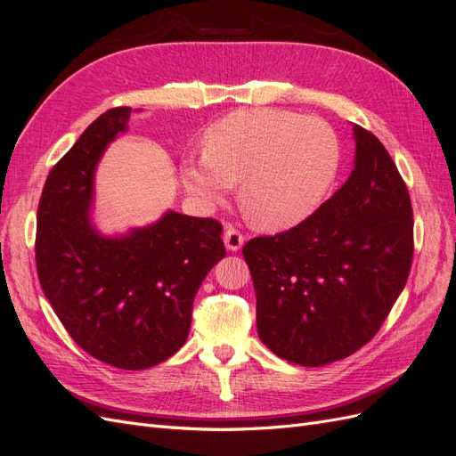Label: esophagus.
<instances>
[{"instance_id":"1","label":"esophagus","mask_w":456,"mask_h":456,"mask_svg":"<svg viewBox=\"0 0 456 456\" xmlns=\"http://www.w3.org/2000/svg\"><path fill=\"white\" fill-rule=\"evenodd\" d=\"M243 241H245V238H243L241 232L233 230V228L224 230V245H226L228 251H240Z\"/></svg>"}]
</instances>
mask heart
<instances>
[{"instance_id":"b5f03b06","label":"heart","mask_w":456,"mask_h":456,"mask_svg":"<svg viewBox=\"0 0 456 456\" xmlns=\"http://www.w3.org/2000/svg\"><path fill=\"white\" fill-rule=\"evenodd\" d=\"M340 161L338 136L322 118L278 108L238 110L205 131L203 151L181 163V183L201 207L240 201L266 230L297 226L322 203Z\"/></svg>"}]
</instances>
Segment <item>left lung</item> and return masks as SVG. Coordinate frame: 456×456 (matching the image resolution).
<instances>
[{
  "label": "left lung",
  "instance_id": "obj_1",
  "mask_svg": "<svg viewBox=\"0 0 456 456\" xmlns=\"http://www.w3.org/2000/svg\"><path fill=\"white\" fill-rule=\"evenodd\" d=\"M354 169L298 226L243 247L260 340L281 360L322 367L384 323L409 278L412 209L394 159L354 126Z\"/></svg>",
  "mask_w": 456,
  "mask_h": 456
}]
</instances>
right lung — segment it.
I'll return each mask as SVG.
<instances>
[{
    "mask_svg": "<svg viewBox=\"0 0 456 456\" xmlns=\"http://www.w3.org/2000/svg\"><path fill=\"white\" fill-rule=\"evenodd\" d=\"M131 114L112 108L96 118L49 173L36 262L41 289L79 346L112 367L141 370L183 348L198 289L226 249L216 220L171 209L123 233L96 228V167Z\"/></svg>",
    "mask_w": 456,
    "mask_h": 456,
    "instance_id": "add662e5",
    "label": "right lung"
}]
</instances>
